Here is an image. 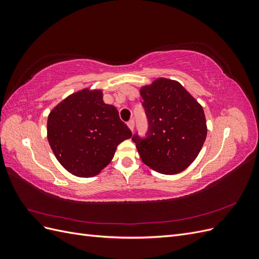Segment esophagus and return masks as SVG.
Segmentation results:
<instances>
[{"instance_id":"1","label":"esophagus","mask_w":259,"mask_h":259,"mask_svg":"<svg viewBox=\"0 0 259 259\" xmlns=\"http://www.w3.org/2000/svg\"><path fill=\"white\" fill-rule=\"evenodd\" d=\"M134 125H135V123H134V120H130V121L127 122V126L130 127V130H131V131L134 130Z\"/></svg>"}]
</instances>
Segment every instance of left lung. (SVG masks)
Segmentation results:
<instances>
[{"label":"left lung","mask_w":259,"mask_h":259,"mask_svg":"<svg viewBox=\"0 0 259 259\" xmlns=\"http://www.w3.org/2000/svg\"><path fill=\"white\" fill-rule=\"evenodd\" d=\"M148 119L145 137H132L143 162L161 174L186 169L197 158L206 138L202 106L184 86L168 79L155 80L140 90Z\"/></svg>","instance_id":"1"}]
</instances>
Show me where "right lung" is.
<instances>
[{
    "label": "right lung",
    "instance_id": "right-lung-1",
    "mask_svg": "<svg viewBox=\"0 0 259 259\" xmlns=\"http://www.w3.org/2000/svg\"><path fill=\"white\" fill-rule=\"evenodd\" d=\"M132 137L101 91L84 89L62 100L48 119V139L60 164L79 177L97 175L112 160L116 147Z\"/></svg>",
    "mask_w": 259,
    "mask_h": 259
}]
</instances>
